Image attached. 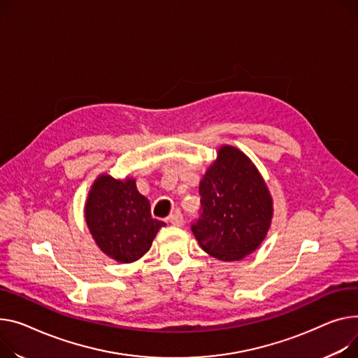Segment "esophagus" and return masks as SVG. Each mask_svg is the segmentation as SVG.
Returning <instances> with one entry per match:
<instances>
[{
    "label": "esophagus",
    "instance_id": "obj_1",
    "mask_svg": "<svg viewBox=\"0 0 358 358\" xmlns=\"http://www.w3.org/2000/svg\"><path fill=\"white\" fill-rule=\"evenodd\" d=\"M169 220H170V223L173 224V226H182L184 224V217H182V214L180 213V211H174L171 216L169 217Z\"/></svg>",
    "mask_w": 358,
    "mask_h": 358
}]
</instances>
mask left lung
Masks as SVG:
<instances>
[{
	"instance_id": "1",
	"label": "left lung",
	"mask_w": 358,
	"mask_h": 358,
	"mask_svg": "<svg viewBox=\"0 0 358 358\" xmlns=\"http://www.w3.org/2000/svg\"><path fill=\"white\" fill-rule=\"evenodd\" d=\"M199 193L201 216L192 230L210 256L223 262L242 260L265 241L273 200L256 165L239 148L222 145L217 150Z\"/></svg>"
}]
</instances>
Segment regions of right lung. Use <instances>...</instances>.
Here are the masks:
<instances>
[{
  "instance_id": "1",
  "label": "right lung",
  "mask_w": 358,
  "mask_h": 358,
  "mask_svg": "<svg viewBox=\"0 0 358 358\" xmlns=\"http://www.w3.org/2000/svg\"><path fill=\"white\" fill-rule=\"evenodd\" d=\"M85 220L94 243L119 264L144 256L165 224L151 216V206L132 177L116 180L101 174L85 203Z\"/></svg>"
}]
</instances>
